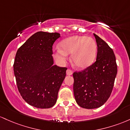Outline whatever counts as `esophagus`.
<instances>
[{
	"mask_svg": "<svg viewBox=\"0 0 130 130\" xmlns=\"http://www.w3.org/2000/svg\"><path fill=\"white\" fill-rule=\"evenodd\" d=\"M72 73H73V71H72L71 69H67V71H66V74H67V75H72Z\"/></svg>",
	"mask_w": 130,
	"mask_h": 130,
	"instance_id": "1",
	"label": "esophagus"
}]
</instances>
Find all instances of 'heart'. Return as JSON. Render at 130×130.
Segmentation results:
<instances>
[{"mask_svg":"<svg viewBox=\"0 0 130 130\" xmlns=\"http://www.w3.org/2000/svg\"><path fill=\"white\" fill-rule=\"evenodd\" d=\"M56 46L54 56L59 62H65L68 54L71 55V61L77 68L83 69L90 66L96 56L97 44L91 37L84 36H74L67 38Z\"/></svg>","mask_w":130,"mask_h":130,"instance_id":"heart-1","label":"heart"}]
</instances>
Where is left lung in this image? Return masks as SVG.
<instances>
[{
  "mask_svg": "<svg viewBox=\"0 0 130 130\" xmlns=\"http://www.w3.org/2000/svg\"><path fill=\"white\" fill-rule=\"evenodd\" d=\"M97 43L96 60L86 69L74 72V94L77 103L85 109L100 107L111 94L117 73L113 50L94 34Z\"/></svg>",
  "mask_w": 130,
  "mask_h": 130,
  "instance_id": "obj_1",
  "label": "left lung"
}]
</instances>
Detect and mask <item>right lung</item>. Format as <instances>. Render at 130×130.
I'll list each match as a JSON object with an SVG mask.
<instances>
[{
    "mask_svg": "<svg viewBox=\"0 0 130 130\" xmlns=\"http://www.w3.org/2000/svg\"><path fill=\"white\" fill-rule=\"evenodd\" d=\"M57 32H37L19 48L13 71L17 87L23 100L34 107H53L64 79L66 68L53 65V45Z\"/></svg>",
    "mask_w": 130,
    "mask_h": 130,
    "instance_id": "add662e5",
    "label": "right lung"
}]
</instances>
